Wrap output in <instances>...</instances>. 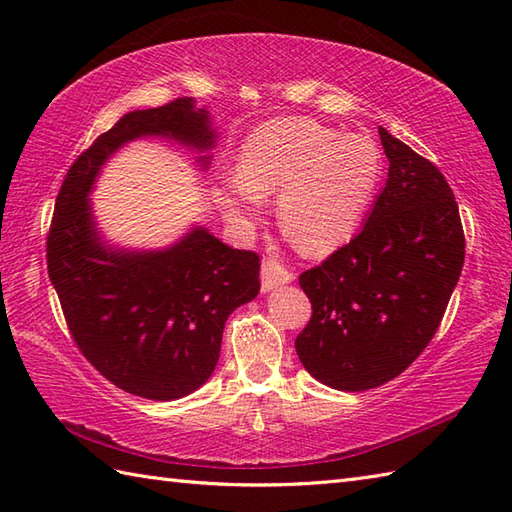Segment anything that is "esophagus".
I'll return each instance as SVG.
<instances>
[{"instance_id": "34e87169", "label": "esophagus", "mask_w": 512, "mask_h": 512, "mask_svg": "<svg viewBox=\"0 0 512 512\" xmlns=\"http://www.w3.org/2000/svg\"><path fill=\"white\" fill-rule=\"evenodd\" d=\"M292 279H295V275H292L288 268L281 266L277 259H266V262L262 264V290L264 292L275 290L277 286L290 284Z\"/></svg>"}]
</instances>
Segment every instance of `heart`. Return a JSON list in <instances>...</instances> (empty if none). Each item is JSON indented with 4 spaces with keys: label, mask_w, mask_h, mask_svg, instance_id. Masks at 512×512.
Returning <instances> with one entry per match:
<instances>
[{
    "label": "heart",
    "mask_w": 512,
    "mask_h": 512,
    "mask_svg": "<svg viewBox=\"0 0 512 512\" xmlns=\"http://www.w3.org/2000/svg\"><path fill=\"white\" fill-rule=\"evenodd\" d=\"M380 180V151L363 134L341 136L312 118L268 121L250 134L237 173L217 182V202L250 226L277 193V220L301 253L325 255L356 231Z\"/></svg>",
    "instance_id": "heart-1"
}]
</instances>
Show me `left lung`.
<instances>
[{"label":"left lung","instance_id":"1","mask_svg":"<svg viewBox=\"0 0 512 512\" xmlns=\"http://www.w3.org/2000/svg\"><path fill=\"white\" fill-rule=\"evenodd\" d=\"M389 160L363 231L306 270L312 319L303 367L339 391H365L416 361L436 334L464 266L458 202L440 169L378 127Z\"/></svg>","mask_w":512,"mask_h":512}]
</instances>
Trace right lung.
<instances>
[{"instance_id": "right-lung-1", "label": "right lung", "mask_w": 512, "mask_h": 512, "mask_svg": "<svg viewBox=\"0 0 512 512\" xmlns=\"http://www.w3.org/2000/svg\"><path fill=\"white\" fill-rule=\"evenodd\" d=\"M171 138L209 167L215 129L204 107L176 99L125 114L68 169L46 255L63 317L81 354L127 394L176 400L211 378L224 323L259 292V255L193 226L162 250L114 248L90 204L101 167L136 138Z\"/></svg>"}]
</instances>
